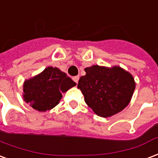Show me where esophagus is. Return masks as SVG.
Wrapping results in <instances>:
<instances>
[{"instance_id": "1", "label": "esophagus", "mask_w": 158, "mask_h": 158, "mask_svg": "<svg viewBox=\"0 0 158 158\" xmlns=\"http://www.w3.org/2000/svg\"><path fill=\"white\" fill-rule=\"evenodd\" d=\"M79 76H74V77H73V80L76 83V84H78V82H79Z\"/></svg>"}]
</instances>
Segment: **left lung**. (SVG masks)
I'll return each instance as SVG.
<instances>
[{
    "mask_svg": "<svg viewBox=\"0 0 158 158\" xmlns=\"http://www.w3.org/2000/svg\"><path fill=\"white\" fill-rule=\"evenodd\" d=\"M85 71L86 74L79 79L78 88L95 114L110 117L128 106L135 88L131 73L119 66L93 65Z\"/></svg>",
    "mask_w": 158,
    "mask_h": 158,
    "instance_id": "8db88e82",
    "label": "left lung"
}]
</instances>
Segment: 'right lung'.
<instances>
[{
    "label": "right lung",
    "instance_id": "right-lung-1",
    "mask_svg": "<svg viewBox=\"0 0 158 158\" xmlns=\"http://www.w3.org/2000/svg\"><path fill=\"white\" fill-rule=\"evenodd\" d=\"M67 74L58 68L48 67L23 85V99L38 111L55 107L62 99V93L75 86Z\"/></svg>",
    "mask_w": 158,
    "mask_h": 158
}]
</instances>
